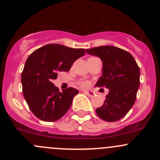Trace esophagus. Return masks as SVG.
Wrapping results in <instances>:
<instances>
[{
  "mask_svg": "<svg viewBox=\"0 0 160 160\" xmlns=\"http://www.w3.org/2000/svg\"><path fill=\"white\" fill-rule=\"evenodd\" d=\"M83 93L86 95H88V97H90V98H92V97L94 96V93L92 91H83Z\"/></svg>",
  "mask_w": 160,
  "mask_h": 160,
  "instance_id": "obj_1",
  "label": "esophagus"
}]
</instances>
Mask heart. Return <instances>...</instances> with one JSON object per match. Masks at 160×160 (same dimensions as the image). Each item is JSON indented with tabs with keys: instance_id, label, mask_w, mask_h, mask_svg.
<instances>
[{
	"instance_id": "heart-1",
	"label": "heart",
	"mask_w": 160,
	"mask_h": 160,
	"mask_svg": "<svg viewBox=\"0 0 160 160\" xmlns=\"http://www.w3.org/2000/svg\"><path fill=\"white\" fill-rule=\"evenodd\" d=\"M78 84L80 85V88H88L90 86V82L87 81V80H82V81H79Z\"/></svg>"
}]
</instances>
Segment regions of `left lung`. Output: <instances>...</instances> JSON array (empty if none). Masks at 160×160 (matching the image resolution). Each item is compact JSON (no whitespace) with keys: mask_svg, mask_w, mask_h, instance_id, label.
<instances>
[{"mask_svg":"<svg viewBox=\"0 0 160 160\" xmlns=\"http://www.w3.org/2000/svg\"><path fill=\"white\" fill-rule=\"evenodd\" d=\"M86 51L102 60L103 75L96 86L109 89L104 104L96 109L97 114L106 122H117L135 104L140 85L139 67L128 52L115 46H99Z\"/></svg>","mask_w":160,"mask_h":160,"instance_id":"8db88e82","label":"left lung"}]
</instances>
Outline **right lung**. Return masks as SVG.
Returning <instances> with one entry per match:
<instances>
[{
	"mask_svg": "<svg viewBox=\"0 0 160 160\" xmlns=\"http://www.w3.org/2000/svg\"><path fill=\"white\" fill-rule=\"evenodd\" d=\"M83 55V49L49 44L28 56L22 72V92L30 110L40 120L56 122L70 109L79 91L69 88L60 92L52 81L57 78L59 72L70 70Z\"/></svg>",
	"mask_w": 160,
	"mask_h": 160,
	"instance_id": "right-lung-1",
	"label": "right lung"
}]
</instances>
